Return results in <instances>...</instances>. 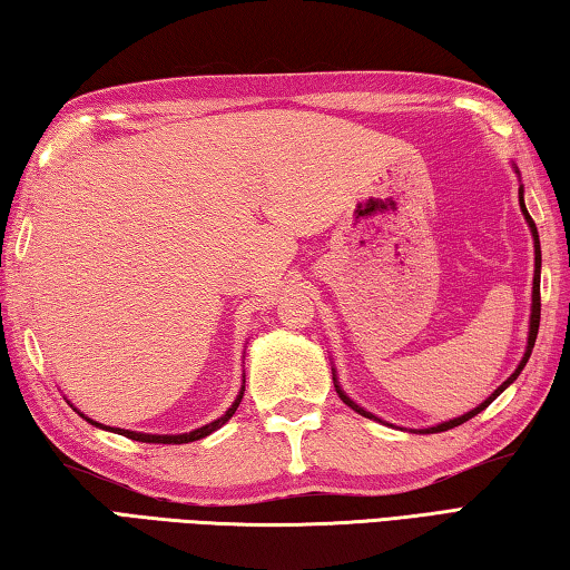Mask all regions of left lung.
Listing matches in <instances>:
<instances>
[{
	"label": "left lung",
	"mask_w": 570,
	"mask_h": 570,
	"mask_svg": "<svg viewBox=\"0 0 570 570\" xmlns=\"http://www.w3.org/2000/svg\"><path fill=\"white\" fill-rule=\"evenodd\" d=\"M513 170H517V176H519V168H517V164H513ZM519 206H521V213H523V218H525V223H529V230H531V238H533V263H535V267H533V289H531V317H529V340H525V352H523V357H521V362H519V367L511 372V377L507 380V382H501L497 390H493L484 402H481L479 406H474V410L471 412H466V414H461V416H454V419H449V422H442V424H434V426H426V429H410V432H419V434H439V432H446V429H454V426H459V424H464V422H469L471 416H476L479 412H484L487 406L497 400V396L507 390V386H511L513 382H517V377L521 374V370L525 367V362H529V357H531V350H533V345H535V335H539V322H541V243H539V230H535V223H533V218L529 216V210H525V203H523V186H519ZM332 382H335V390H337V394H340V400L345 402L350 410H354L357 414H362V416H367V419H374V422H382L380 416H374L372 412H367L364 410V406H360L357 402L352 400V396H347V392L342 390L340 386V382H337V374H335V367H332ZM392 426V424H390Z\"/></svg>",
	"instance_id": "left-lung-1"
}]
</instances>
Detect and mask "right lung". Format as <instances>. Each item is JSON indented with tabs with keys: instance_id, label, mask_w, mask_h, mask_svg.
Here are the masks:
<instances>
[{
	"instance_id": "add662e5",
	"label": "right lung",
	"mask_w": 570,
	"mask_h": 570,
	"mask_svg": "<svg viewBox=\"0 0 570 570\" xmlns=\"http://www.w3.org/2000/svg\"><path fill=\"white\" fill-rule=\"evenodd\" d=\"M243 392H245V380H243V384H240V392H238V396H235V402L228 406V410H225V414L223 416H218V419H213L210 424H206V426H198V429H193V432H186V434H144V432H131V429H118V426H106V424H99V422H94V419H89L86 414H81L77 406H73V412H77L79 416H83L86 422L89 424H94V426H99V429H106V432H114V434H121V436H126V439H134V442H144V444H188V442H198V439H203V436H208V434H213L216 432V429H220L225 422H228V419L235 414V410H238V404H240V400H243Z\"/></svg>"
}]
</instances>
